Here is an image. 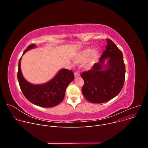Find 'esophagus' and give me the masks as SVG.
Instances as JSON below:
<instances>
[{
	"label": "esophagus",
	"mask_w": 148,
	"mask_h": 148,
	"mask_svg": "<svg viewBox=\"0 0 148 148\" xmlns=\"http://www.w3.org/2000/svg\"><path fill=\"white\" fill-rule=\"evenodd\" d=\"M80 75V74H79V72L78 71H75V73H74V76L75 77H79Z\"/></svg>",
	"instance_id": "obj_1"
}]
</instances>
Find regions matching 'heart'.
<instances>
[{"mask_svg":"<svg viewBox=\"0 0 148 148\" xmlns=\"http://www.w3.org/2000/svg\"><path fill=\"white\" fill-rule=\"evenodd\" d=\"M98 57V53L96 50L91 51L90 49H85L76 55L74 60L76 62H81L87 59L86 67L90 68L96 62Z\"/></svg>","mask_w":148,"mask_h":148,"instance_id":"b5f03b06","label":"heart"}]
</instances>
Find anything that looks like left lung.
<instances>
[{"label": "left lung", "mask_w": 148, "mask_h": 148, "mask_svg": "<svg viewBox=\"0 0 148 148\" xmlns=\"http://www.w3.org/2000/svg\"><path fill=\"white\" fill-rule=\"evenodd\" d=\"M107 45L99 61L91 69L81 74L84 84L82 92L92 103H103L116 97L123 88L125 78V65L122 51L114 42L107 38ZM109 58L105 66V59Z\"/></svg>", "instance_id": "obj_1"}]
</instances>
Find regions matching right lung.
Segmentation results:
<instances>
[{
	"label": "right lung",
	"instance_id": "add662e5",
	"mask_svg": "<svg viewBox=\"0 0 148 148\" xmlns=\"http://www.w3.org/2000/svg\"><path fill=\"white\" fill-rule=\"evenodd\" d=\"M34 44L29 45L24 51L34 48ZM20 57L18 61L17 79L20 88L25 97L32 103L41 107L50 108L56 106L64 99L66 90L69 84L74 79L72 70L61 69L50 81L43 84L33 85L23 77L20 69Z\"/></svg>",
	"mask_w": 148,
	"mask_h": 148
}]
</instances>
